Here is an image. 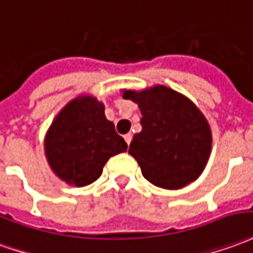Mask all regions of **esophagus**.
I'll return each instance as SVG.
<instances>
[{"mask_svg": "<svg viewBox=\"0 0 253 253\" xmlns=\"http://www.w3.org/2000/svg\"><path fill=\"white\" fill-rule=\"evenodd\" d=\"M125 141L127 142V145H130V142H131V134H126L125 135Z\"/></svg>", "mask_w": 253, "mask_h": 253, "instance_id": "1", "label": "esophagus"}]
</instances>
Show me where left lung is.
<instances>
[{"instance_id":"obj_1","label":"left lung","mask_w":253,"mask_h":253,"mask_svg":"<svg viewBox=\"0 0 253 253\" xmlns=\"http://www.w3.org/2000/svg\"><path fill=\"white\" fill-rule=\"evenodd\" d=\"M123 98L138 104L142 115V130L132 137L128 153L145 179L163 189H181L197 179L212 146L211 128L200 109L162 84L125 90Z\"/></svg>"}]
</instances>
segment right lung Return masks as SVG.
Here are the masks:
<instances>
[{
	"label": "right lung",
	"instance_id": "obj_1",
	"mask_svg": "<svg viewBox=\"0 0 253 253\" xmlns=\"http://www.w3.org/2000/svg\"><path fill=\"white\" fill-rule=\"evenodd\" d=\"M104 104L91 96L74 98L60 111L45 137L52 171L68 185L82 188L100 178L109 157L127 151Z\"/></svg>",
	"mask_w": 253,
	"mask_h": 253
}]
</instances>
